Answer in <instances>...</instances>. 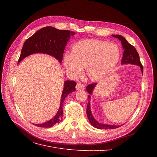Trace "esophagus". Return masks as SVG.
I'll list each match as a JSON object with an SVG mask.
<instances>
[{"mask_svg": "<svg viewBox=\"0 0 157 157\" xmlns=\"http://www.w3.org/2000/svg\"><path fill=\"white\" fill-rule=\"evenodd\" d=\"M85 89V86L84 84L81 83H77V86H76V90H84Z\"/></svg>", "mask_w": 157, "mask_h": 157, "instance_id": "obj_1", "label": "esophagus"}]
</instances>
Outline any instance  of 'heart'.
<instances>
[{
	"instance_id": "obj_1",
	"label": "heart",
	"mask_w": 157,
	"mask_h": 157,
	"mask_svg": "<svg viewBox=\"0 0 157 157\" xmlns=\"http://www.w3.org/2000/svg\"><path fill=\"white\" fill-rule=\"evenodd\" d=\"M120 56V49L115 44L99 40H84L73 45L71 54H65L63 63L71 75L77 77L86 68L88 77L98 80L111 72Z\"/></svg>"
}]
</instances>
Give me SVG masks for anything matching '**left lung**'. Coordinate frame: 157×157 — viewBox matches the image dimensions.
Wrapping results in <instances>:
<instances>
[{"label":"left lung","instance_id":"obj_1","mask_svg":"<svg viewBox=\"0 0 157 157\" xmlns=\"http://www.w3.org/2000/svg\"><path fill=\"white\" fill-rule=\"evenodd\" d=\"M112 36L115 38H117L118 40L121 41L122 48H123V50H124L123 57L121 60V64L122 65L132 64V65H136L139 66L140 67L141 73H143L144 68L140 62V56L138 53H137L136 49L132 45H131L129 42L126 40L125 38L123 37L122 36L119 35H112ZM96 85H97V83H94L92 84H89L88 86H86V91L89 94L88 103L87 109H86V114H87V117L88 118V120L90 122V124H91L92 126H94V128H98V129H100V130L115 129V128L120 127L121 125H111V124H103V123L98 122L94 117L91 111V107H90V99H91V95L92 94V92Z\"/></svg>","mask_w":157,"mask_h":157}]
</instances>
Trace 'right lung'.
<instances>
[{
	"mask_svg": "<svg viewBox=\"0 0 157 157\" xmlns=\"http://www.w3.org/2000/svg\"><path fill=\"white\" fill-rule=\"evenodd\" d=\"M75 33L68 30H59L48 26L37 31L23 44L18 63L26 57L33 54L42 53L50 55L58 60L59 63L63 59V54L67 42ZM76 83L73 80H66L61 94L59 108L56 115L50 120L41 124H33L42 128H51L62 120L63 101L67 95L75 91Z\"/></svg>",
	"mask_w": 157,
	"mask_h": 157,
	"instance_id": "obj_1",
	"label": "right lung"
}]
</instances>
